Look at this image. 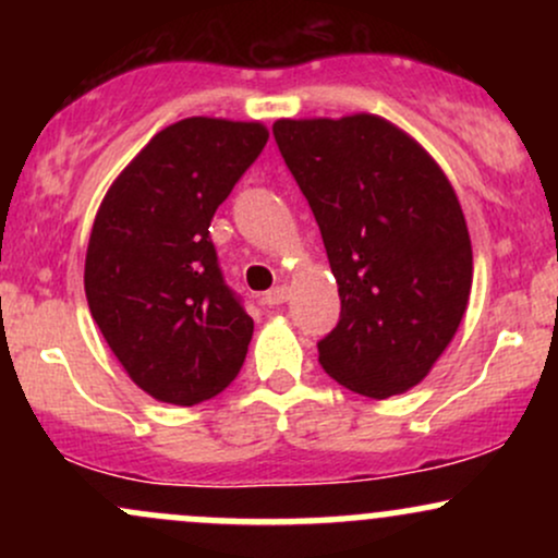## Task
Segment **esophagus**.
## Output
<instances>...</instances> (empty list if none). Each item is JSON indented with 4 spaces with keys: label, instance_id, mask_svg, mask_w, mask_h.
<instances>
[{
    "label": "esophagus",
    "instance_id": "esophagus-1",
    "mask_svg": "<svg viewBox=\"0 0 558 558\" xmlns=\"http://www.w3.org/2000/svg\"><path fill=\"white\" fill-rule=\"evenodd\" d=\"M283 301H288V286H275L265 293L267 306H278V304H283Z\"/></svg>",
    "mask_w": 558,
    "mask_h": 558
}]
</instances>
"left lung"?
<instances>
[{
  "label": "left lung",
  "mask_w": 558,
  "mask_h": 558,
  "mask_svg": "<svg viewBox=\"0 0 558 558\" xmlns=\"http://www.w3.org/2000/svg\"><path fill=\"white\" fill-rule=\"evenodd\" d=\"M272 136L323 233L341 319L317 343L332 380L407 393L457 336L472 243L446 172L380 114L275 120Z\"/></svg>",
  "instance_id": "obj_1"
}]
</instances>
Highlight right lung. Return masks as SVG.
<instances>
[{"label": "right lung", "mask_w": 558, "mask_h": 558, "mask_svg": "<svg viewBox=\"0 0 558 558\" xmlns=\"http://www.w3.org/2000/svg\"><path fill=\"white\" fill-rule=\"evenodd\" d=\"M267 138L257 120H178L101 198L83 270L88 310L151 399H213L246 360L254 319L222 280L209 222Z\"/></svg>", "instance_id": "obj_1"}]
</instances>
